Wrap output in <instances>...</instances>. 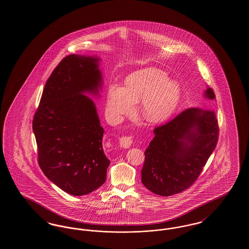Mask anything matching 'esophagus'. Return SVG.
Instances as JSON below:
<instances>
[{"instance_id": "1", "label": "esophagus", "mask_w": 249, "mask_h": 249, "mask_svg": "<svg viewBox=\"0 0 249 249\" xmlns=\"http://www.w3.org/2000/svg\"><path fill=\"white\" fill-rule=\"evenodd\" d=\"M132 142H133V137L132 136H122L121 138H120V140H119V143H120V145H121L122 147H124V148H129L130 146H131V144H132Z\"/></svg>"}]
</instances>
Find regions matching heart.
I'll return each instance as SVG.
<instances>
[{
    "mask_svg": "<svg viewBox=\"0 0 249 249\" xmlns=\"http://www.w3.org/2000/svg\"><path fill=\"white\" fill-rule=\"evenodd\" d=\"M180 97L177 82L167 80L164 71L157 68H145L134 71L125 81V87L113 85L107 94V113L114 122L130 114L135 103L141 101L139 111L149 123L165 120L174 112Z\"/></svg>",
    "mask_w": 249,
    "mask_h": 249,
    "instance_id": "b5f03b06",
    "label": "heart"
}]
</instances>
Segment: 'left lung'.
<instances>
[{
    "mask_svg": "<svg viewBox=\"0 0 249 249\" xmlns=\"http://www.w3.org/2000/svg\"><path fill=\"white\" fill-rule=\"evenodd\" d=\"M205 96L214 99L213 89L207 88ZM154 133L144 152L142 184L162 196L185 191L196 181L218 141L214 111L187 108Z\"/></svg>",
    "mask_w": 249,
    "mask_h": 249,
    "instance_id": "1",
    "label": "left lung"
}]
</instances>
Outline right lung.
<instances>
[{"label":"right lung","mask_w":249,"mask_h":249,"mask_svg":"<svg viewBox=\"0 0 249 249\" xmlns=\"http://www.w3.org/2000/svg\"><path fill=\"white\" fill-rule=\"evenodd\" d=\"M98 58L64 57L47 80L33 120L38 163L50 181L71 196L106 182L110 163L96 108L84 92L98 93Z\"/></svg>","instance_id":"add662e5"}]
</instances>
